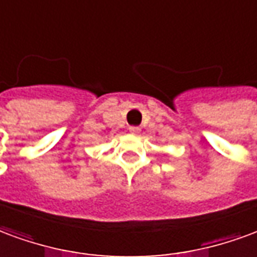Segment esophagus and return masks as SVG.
Here are the masks:
<instances>
[{
	"label": "esophagus",
	"mask_w": 257,
	"mask_h": 257,
	"mask_svg": "<svg viewBox=\"0 0 257 257\" xmlns=\"http://www.w3.org/2000/svg\"><path fill=\"white\" fill-rule=\"evenodd\" d=\"M128 130H130L131 134H134V136H137V134H140V131H141V128H140V127H137V126H131L130 128H128Z\"/></svg>",
	"instance_id": "esophagus-1"
}]
</instances>
